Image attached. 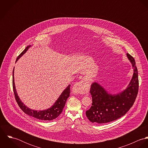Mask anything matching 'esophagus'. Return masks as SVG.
Here are the masks:
<instances>
[{
	"instance_id": "1",
	"label": "esophagus",
	"mask_w": 148,
	"mask_h": 148,
	"mask_svg": "<svg viewBox=\"0 0 148 148\" xmlns=\"http://www.w3.org/2000/svg\"><path fill=\"white\" fill-rule=\"evenodd\" d=\"M89 85L85 80H82L76 83L72 88V91L75 94H83L88 92Z\"/></svg>"
}]
</instances>
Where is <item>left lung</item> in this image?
<instances>
[{
	"instance_id": "1",
	"label": "left lung",
	"mask_w": 148,
	"mask_h": 148,
	"mask_svg": "<svg viewBox=\"0 0 148 148\" xmlns=\"http://www.w3.org/2000/svg\"><path fill=\"white\" fill-rule=\"evenodd\" d=\"M127 56L132 64L134 73L125 90L119 95H111L99 84L93 83L91 85L92 104L85 113L92 123L104 124L116 120L125 115L133 105L138 92V71L134 59L129 53Z\"/></svg>"
}]
</instances>
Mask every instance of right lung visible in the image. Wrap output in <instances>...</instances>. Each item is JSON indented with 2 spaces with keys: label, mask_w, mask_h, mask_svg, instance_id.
Returning <instances> with one entry per match:
<instances>
[{
  "label": "right lung",
  "mask_w": 148,
  "mask_h": 148,
  "mask_svg": "<svg viewBox=\"0 0 148 148\" xmlns=\"http://www.w3.org/2000/svg\"><path fill=\"white\" fill-rule=\"evenodd\" d=\"M29 47L30 45L27 47L25 48V49L18 56L16 62H17V60L21 57V56L25 53V52L28 50ZM14 73V68L13 70V74H12V86H13V90L15 95V98L19 106L25 114L41 120L51 121L56 119L62 113L64 107L65 105L66 100L69 96V94L71 92L70 91L71 85H69L66 87V88L64 90L63 93L61 94V95L59 97V99L57 100L56 103L51 108L42 111L34 110L29 109L26 106H24V104H23V103L21 102V100L19 98V96H18V94L15 89Z\"/></svg>",
  "instance_id": "add662e5"
}]
</instances>
